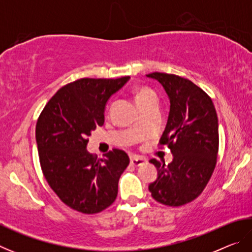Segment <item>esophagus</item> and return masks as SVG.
Returning <instances> with one entry per match:
<instances>
[{"mask_svg":"<svg viewBox=\"0 0 252 252\" xmlns=\"http://www.w3.org/2000/svg\"><path fill=\"white\" fill-rule=\"evenodd\" d=\"M144 163H147V160L143 159L141 157H131L130 159V164L133 165V167H140V165H142Z\"/></svg>","mask_w":252,"mask_h":252,"instance_id":"obj_1","label":"esophagus"}]
</instances>
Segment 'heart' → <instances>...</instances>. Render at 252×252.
Masks as SVG:
<instances>
[{
	"label": "heart",
	"mask_w": 252,
	"mask_h": 252,
	"mask_svg": "<svg viewBox=\"0 0 252 252\" xmlns=\"http://www.w3.org/2000/svg\"><path fill=\"white\" fill-rule=\"evenodd\" d=\"M152 94H153V92L151 90H149V89H147V88H141L135 92V100H136V102H139Z\"/></svg>",
	"instance_id": "1"
}]
</instances>
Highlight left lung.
Wrapping results in <instances>:
<instances>
[{
    "instance_id": "left-lung-1",
    "label": "left lung",
    "mask_w": 252,
    "mask_h": 252,
    "mask_svg": "<svg viewBox=\"0 0 252 252\" xmlns=\"http://www.w3.org/2000/svg\"><path fill=\"white\" fill-rule=\"evenodd\" d=\"M147 76L168 94L170 111L160 143L173 156L168 165L150 160L158 177L149 191L158 202L179 207L197 198L210 180L219 149L218 117L212 100L190 80L160 72Z\"/></svg>"
}]
</instances>
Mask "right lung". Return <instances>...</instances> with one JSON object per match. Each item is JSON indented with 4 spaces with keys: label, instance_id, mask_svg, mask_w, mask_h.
I'll return each mask as SVG.
<instances>
[{
    "label": "right lung",
    "instance_id": "right-lung-1",
    "mask_svg": "<svg viewBox=\"0 0 252 252\" xmlns=\"http://www.w3.org/2000/svg\"><path fill=\"white\" fill-rule=\"evenodd\" d=\"M129 80H76L55 93L37 120L35 140L42 171L58 197L79 212H100L118 195L119 179L129 157L113 149L96 159L87 146L91 132L103 126L109 99Z\"/></svg>",
    "mask_w": 252,
    "mask_h": 252
}]
</instances>
